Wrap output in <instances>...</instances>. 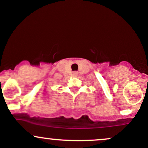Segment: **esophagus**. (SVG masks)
<instances>
[{"instance_id": "34e87169", "label": "esophagus", "mask_w": 148, "mask_h": 148, "mask_svg": "<svg viewBox=\"0 0 148 148\" xmlns=\"http://www.w3.org/2000/svg\"><path fill=\"white\" fill-rule=\"evenodd\" d=\"M74 76L78 75V73H77V72H74Z\"/></svg>"}]
</instances>
